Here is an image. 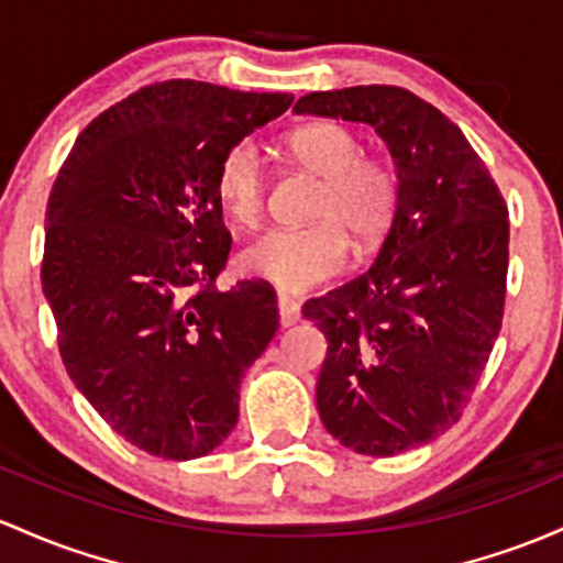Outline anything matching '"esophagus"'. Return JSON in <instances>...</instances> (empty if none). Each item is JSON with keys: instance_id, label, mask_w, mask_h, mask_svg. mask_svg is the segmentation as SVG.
I'll use <instances>...</instances> for the list:
<instances>
[{"instance_id": "1", "label": "esophagus", "mask_w": 563, "mask_h": 563, "mask_svg": "<svg viewBox=\"0 0 563 563\" xmlns=\"http://www.w3.org/2000/svg\"><path fill=\"white\" fill-rule=\"evenodd\" d=\"M277 314H280L283 329H288V325H294L299 320V305L294 299H288V296H277Z\"/></svg>"}]
</instances>
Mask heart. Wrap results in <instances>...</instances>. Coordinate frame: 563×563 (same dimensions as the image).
<instances>
[{"label":"heart","mask_w":563,"mask_h":563,"mask_svg":"<svg viewBox=\"0 0 563 563\" xmlns=\"http://www.w3.org/2000/svg\"><path fill=\"white\" fill-rule=\"evenodd\" d=\"M288 150L320 176L310 227L272 230L243 253V267L277 291L305 294L344 272L350 238L361 249L374 245L398 208V173L385 157L361 154V141L339 122H312L288 135ZM216 195L238 224L256 227L264 213L267 176L264 157L251 139L238 141L221 157Z\"/></svg>","instance_id":"heart-1"}]
</instances>
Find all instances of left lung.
I'll return each mask as SVG.
<instances>
[{
	"mask_svg": "<svg viewBox=\"0 0 563 563\" xmlns=\"http://www.w3.org/2000/svg\"><path fill=\"white\" fill-rule=\"evenodd\" d=\"M294 111L366 122L398 173V208L372 267L301 310L329 342L320 419L357 454L424 446L460 419L499 336L508 208L465 133L409 90L310 92Z\"/></svg>",
	"mask_w": 563,
	"mask_h": 563,
	"instance_id": "left-lung-1",
	"label": "left lung"
}]
</instances>
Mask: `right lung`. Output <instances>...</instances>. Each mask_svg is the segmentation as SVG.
<instances>
[{
	"label": "right lung",
	"mask_w": 563,
	"mask_h": 563,
	"mask_svg": "<svg viewBox=\"0 0 563 563\" xmlns=\"http://www.w3.org/2000/svg\"><path fill=\"white\" fill-rule=\"evenodd\" d=\"M291 101L195 79L146 85L77 135L55 178L42 291L60 357L103 422L146 454L213 452L275 336L269 283L216 288L232 245L216 176L230 146Z\"/></svg>",
	"instance_id": "1"
}]
</instances>
